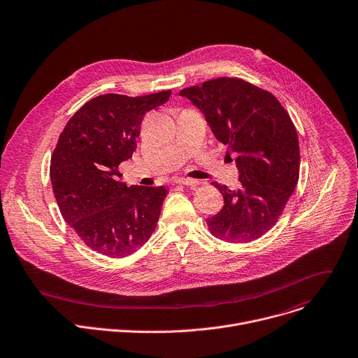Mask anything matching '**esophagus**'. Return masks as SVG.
Masks as SVG:
<instances>
[{"label": "esophagus", "instance_id": "1", "mask_svg": "<svg viewBox=\"0 0 358 358\" xmlns=\"http://www.w3.org/2000/svg\"><path fill=\"white\" fill-rule=\"evenodd\" d=\"M176 182L180 185H185V187H196L198 185V181L192 180V178H177Z\"/></svg>", "mask_w": 358, "mask_h": 358}]
</instances>
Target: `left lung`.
<instances>
[{"mask_svg": "<svg viewBox=\"0 0 358 358\" xmlns=\"http://www.w3.org/2000/svg\"><path fill=\"white\" fill-rule=\"evenodd\" d=\"M205 115L215 138L237 155L239 188L212 182L223 208L206 219L209 231L229 243H250L282 215L299 178V142L281 102L237 77H219L180 91Z\"/></svg>", "mask_w": 358, "mask_h": 358, "instance_id": "left-lung-1", "label": "left lung"}]
</instances>
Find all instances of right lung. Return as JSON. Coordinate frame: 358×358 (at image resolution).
I'll return each mask as SVG.
<instances>
[{"label": "right lung", "instance_id": "right-lung-1", "mask_svg": "<svg viewBox=\"0 0 358 358\" xmlns=\"http://www.w3.org/2000/svg\"><path fill=\"white\" fill-rule=\"evenodd\" d=\"M171 91L142 96L103 94L66 124L50 160L53 194L64 220L91 250L122 259L153 234L167 189L128 187L119 164L132 157L146 112Z\"/></svg>", "mask_w": 358, "mask_h": 358}]
</instances>
